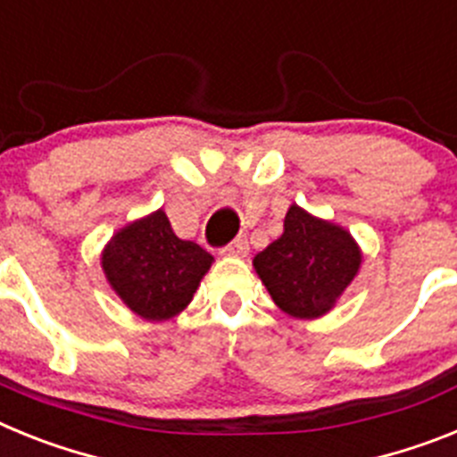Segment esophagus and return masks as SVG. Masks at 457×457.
Instances as JSON below:
<instances>
[{
  "label": "esophagus",
  "mask_w": 457,
  "mask_h": 457,
  "mask_svg": "<svg viewBox=\"0 0 457 457\" xmlns=\"http://www.w3.org/2000/svg\"><path fill=\"white\" fill-rule=\"evenodd\" d=\"M225 255H232V257H244L248 253V239L245 237H237L232 244H228L223 248Z\"/></svg>",
  "instance_id": "1"
}]
</instances>
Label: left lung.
I'll return each mask as SVG.
<instances>
[{"instance_id":"left-lung-1","label":"left lung","mask_w":457,"mask_h":457,"mask_svg":"<svg viewBox=\"0 0 457 457\" xmlns=\"http://www.w3.org/2000/svg\"><path fill=\"white\" fill-rule=\"evenodd\" d=\"M280 311L301 320L331 311L361 264L359 245L338 225L289 206L283 234L253 260Z\"/></svg>"}]
</instances>
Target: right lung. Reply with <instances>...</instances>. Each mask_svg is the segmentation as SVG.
<instances>
[{
  "mask_svg": "<svg viewBox=\"0 0 457 457\" xmlns=\"http://www.w3.org/2000/svg\"><path fill=\"white\" fill-rule=\"evenodd\" d=\"M101 262L130 311L162 322L190 303L213 257L193 241L179 239L168 216L156 212L114 234Z\"/></svg>",
  "mask_w": 457,
  "mask_h": 457,
  "instance_id": "right-lung-1",
  "label": "right lung"
}]
</instances>
